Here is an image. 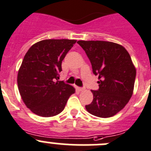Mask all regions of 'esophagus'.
Masks as SVG:
<instances>
[{"instance_id":"obj_1","label":"esophagus","mask_w":151,"mask_h":151,"mask_svg":"<svg viewBox=\"0 0 151 151\" xmlns=\"http://www.w3.org/2000/svg\"><path fill=\"white\" fill-rule=\"evenodd\" d=\"M85 88H81V87H79L78 88V90L80 91H85Z\"/></svg>"}]
</instances>
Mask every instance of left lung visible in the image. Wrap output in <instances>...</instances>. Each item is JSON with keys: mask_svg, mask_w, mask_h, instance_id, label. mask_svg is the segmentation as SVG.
<instances>
[{"mask_svg": "<svg viewBox=\"0 0 151 151\" xmlns=\"http://www.w3.org/2000/svg\"><path fill=\"white\" fill-rule=\"evenodd\" d=\"M99 75V86L91 91L93 99L86 105L89 113L109 118L124 108L133 94L136 68L127 50L118 44L105 41H78Z\"/></svg>", "mask_w": 151, "mask_h": 151, "instance_id": "left-lung-1", "label": "left lung"}]
</instances>
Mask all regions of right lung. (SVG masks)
Masks as SVG:
<instances>
[{"instance_id": "right-lung-1", "label": "right lung", "mask_w": 151, "mask_h": 151, "mask_svg": "<svg viewBox=\"0 0 151 151\" xmlns=\"http://www.w3.org/2000/svg\"><path fill=\"white\" fill-rule=\"evenodd\" d=\"M76 42L45 39L32 45L25 54L18 71V89L23 102L36 115H57L75 93L74 87L58 80L62 61Z\"/></svg>"}]
</instances>
